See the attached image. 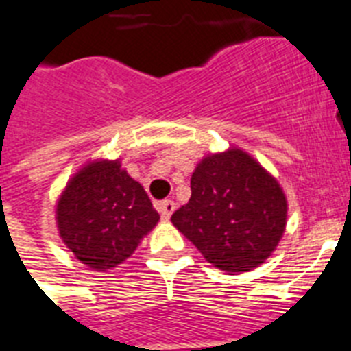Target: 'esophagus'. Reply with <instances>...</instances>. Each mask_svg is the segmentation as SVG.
I'll use <instances>...</instances> for the list:
<instances>
[{
    "instance_id": "obj_1",
    "label": "esophagus",
    "mask_w": 351,
    "mask_h": 351,
    "mask_svg": "<svg viewBox=\"0 0 351 351\" xmlns=\"http://www.w3.org/2000/svg\"><path fill=\"white\" fill-rule=\"evenodd\" d=\"M158 210H160V215L164 220H169L171 215H173V210H175V202L173 200H164L158 204Z\"/></svg>"
}]
</instances>
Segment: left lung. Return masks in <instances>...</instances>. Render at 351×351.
Wrapping results in <instances>:
<instances>
[{"label":"left lung","instance_id":"obj_1","mask_svg":"<svg viewBox=\"0 0 351 351\" xmlns=\"http://www.w3.org/2000/svg\"><path fill=\"white\" fill-rule=\"evenodd\" d=\"M204 258L229 274L256 269L287 225L278 182L240 149L210 155L191 176V198L171 216Z\"/></svg>","mask_w":351,"mask_h":351}]
</instances>
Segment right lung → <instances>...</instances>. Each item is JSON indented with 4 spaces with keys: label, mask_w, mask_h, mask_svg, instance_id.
<instances>
[{
    "label": "right lung",
    "mask_w": 351,
    "mask_h": 351,
    "mask_svg": "<svg viewBox=\"0 0 351 351\" xmlns=\"http://www.w3.org/2000/svg\"><path fill=\"white\" fill-rule=\"evenodd\" d=\"M160 220L138 182L119 162H93L73 176L57 204L59 234L93 270L113 269Z\"/></svg>",
    "instance_id": "obj_1"
}]
</instances>
